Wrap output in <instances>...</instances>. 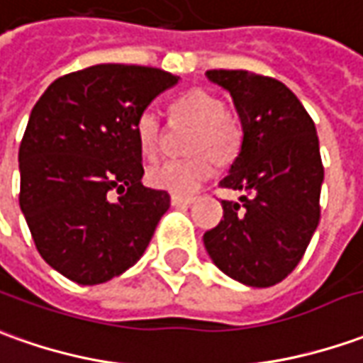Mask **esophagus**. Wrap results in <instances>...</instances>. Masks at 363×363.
<instances>
[{
  "label": "esophagus",
  "instance_id": "34e87169",
  "mask_svg": "<svg viewBox=\"0 0 363 363\" xmlns=\"http://www.w3.org/2000/svg\"><path fill=\"white\" fill-rule=\"evenodd\" d=\"M194 202V196H179V194H172L171 204L172 206H189Z\"/></svg>",
  "mask_w": 363,
  "mask_h": 363
}]
</instances>
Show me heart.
Instances as JSON below:
<instances>
[{"instance_id": "heart-1", "label": "heart", "mask_w": 363, "mask_h": 363, "mask_svg": "<svg viewBox=\"0 0 363 363\" xmlns=\"http://www.w3.org/2000/svg\"><path fill=\"white\" fill-rule=\"evenodd\" d=\"M174 119L194 125L192 150L208 149L218 161H228L240 145V127L230 113H226L218 99L202 91H189L172 101ZM135 137L140 155L152 159L159 150L161 125L159 119L145 111L135 123ZM208 152L194 155L191 159H171L152 164L147 172L150 186L172 194H192L214 174V159Z\"/></svg>"}]
</instances>
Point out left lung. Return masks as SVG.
<instances>
[{"label": "left lung", "mask_w": 363, "mask_h": 363, "mask_svg": "<svg viewBox=\"0 0 363 363\" xmlns=\"http://www.w3.org/2000/svg\"><path fill=\"white\" fill-rule=\"evenodd\" d=\"M206 77L230 93L242 125L240 152L220 186L244 194L223 201V220L204 233V248L226 276L268 288L298 266L320 223L316 127L276 79L242 69H213Z\"/></svg>", "instance_id": "obj_1"}]
</instances>
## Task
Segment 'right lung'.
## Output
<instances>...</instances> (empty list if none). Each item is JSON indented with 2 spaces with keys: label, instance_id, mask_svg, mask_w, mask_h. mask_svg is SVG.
Returning <instances> with one entry per match:
<instances>
[{
  "label": "right lung",
  "instance_id": "right-lung-1",
  "mask_svg": "<svg viewBox=\"0 0 363 363\" xmlns=\"http://www.w3.org/2000/svg\"><path fill=\"white\" fill-rule=\"evenodd\" d=\"M177 81L155 67L93 65L55 79L31 109L19 145V206L59 274L103 284L147 250L171 196L140 182L135 123Z\"/></svg>",
  "mask_w": 363,
  "mask_h": 363
}]
</instances>
